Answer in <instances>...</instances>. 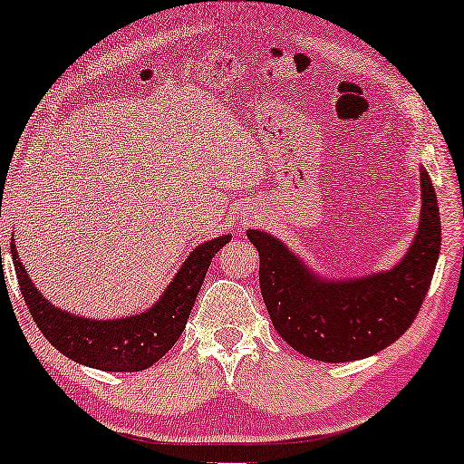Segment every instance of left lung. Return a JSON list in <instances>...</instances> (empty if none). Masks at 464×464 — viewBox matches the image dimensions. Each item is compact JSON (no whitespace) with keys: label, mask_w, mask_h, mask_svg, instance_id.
<instances>
[{"label":"left lung","mask_w":464,"mask_h":464,"mask_svg":"<svg viewBox=\"0 0 464 464\" xmlns=\"http://www.w3.org/2000/svg\"><path fill=\"white\" fill-rule=\"evenodd\" d=\"M420 186V221L411 246L395 268L376 275L327 281L268 232H246L259 253V287L270 321L291 348L325 363H344L372 357L405 334L427 297L441 246L440 207L424 169Z\"/></svg>","instance_id":"8db88e82"}]
</instances>
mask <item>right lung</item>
I'll list each match as a JSON object with an SVG mask.
<instances>
[{"instance_id":"obj_1","label":"right lung","mask_w":464,"mask_h":464,"mask_svg":"<svg viewBox=\"0 0 464 464\" xmlns=\"http://www.w3.org/2000/svg\"><path fill=\"white\" fill-rule=\"evenodd\" d=\"M226 243H230L227 234L196 246L154 306L141 314L110 321L84 319L54 308L24 272L14 238L10 251L29 313L56 351L75 363L103 372H141L164 357L179 340L211 259Z\"/></svg>"}]
</instances>
